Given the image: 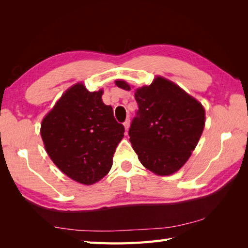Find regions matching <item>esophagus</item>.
<instances>
[{"instance_id":"esophagus-1","label":"esophagus","mask_w":248,"mask_h":248,"mask_svg":"<svg viewBox=\"0 0 248 248\" xmlns=\"http://www.w3.org/2000/svg\"><path fill=\"white\" fill-rule=\"evenodd\" d=\"M130 124H131V121H130V118H128L127 120L124 121V128H125V130H129V128H130Z\"/></svg>"}]
</instances>
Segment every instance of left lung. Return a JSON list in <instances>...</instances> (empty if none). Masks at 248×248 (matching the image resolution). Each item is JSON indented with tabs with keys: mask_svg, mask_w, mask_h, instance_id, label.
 <instances>
[{
	"mask_svg": "<svg viewBox=\"0 0 248 248\" xmlns=\"http://www.w3.org/2000/svg\"><path fill=\"white\" fill-rule=\"evenodd\" d=\"M118 87L130 91L123 80ZM139 104L129 130L130 141L141 164L160 176L178 171L197 146L204 128V108L175 83L156 77L135 91Z\"/></svg>",
	"mask_w": 248,
	"mask_h": 248,
	"instance_id": "obj_1",
	"label": "left lung"
}]
</instances>
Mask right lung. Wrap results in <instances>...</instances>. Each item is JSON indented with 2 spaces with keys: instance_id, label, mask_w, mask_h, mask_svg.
Instances as JSON below:
<instances>
[{
  "instance_id": "add662e5",
  "label": "right lung",
  "mask_w": 248,
  "mask_h": 248,
  "mask_svg": "<svg viewBox=\"0 0 248 248\" xmlns=\"http://www.w3.org/2000/svg\"><path fill=\"white\" fill-rule=\"evenodd\" d=\"M102 91L88 92L82 83L70 87L41 123V138L51 160L72 180L98 182L113 165L124 127L102 101Z\"/></svg>"
}]
</instances>
